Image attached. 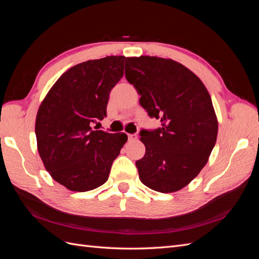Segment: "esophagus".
Returning <instances> with one entry per match:
<instances>
[{
  "label": "esophagus",
  "instance_id": "34e87169",
  "mask_svg": "<svg viewBox=\"0 0 259 259\" xmlns=\"http://www.w3.org/2000/svg\"><path fill=\"white\" fill-rule=\"evenodd\" d=\"M127 137H128V140H135V139H137V135L136 134H127Z\"/></svg>",
  "mask_w": 259,
  "mask_h": 259
}]
</instances>
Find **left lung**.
<instances>
[{"label": "left lung", "mask_w": 259, "mask_h": 259, "mask_svg": "<svg viewBox=\"0 0 259 259\" xmlns=\"http://www.w3.org/2000/svg\"><path fill=\"white\" fill-rule=\"evenodd\" d=\"M125 77L139 104L161 127L139 133L146 147L136 161L139 179L162 193L183 189L205 166L216 144L218 122L209 94L179 62L160 57L126 58Z\"/></svg>", "instance_id": "obj_1"}]
</instances>
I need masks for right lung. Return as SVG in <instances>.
Segmentation results:
<instances>
[{
    "mask_svg": "<svg viewBox=\"0 0 259 259\" xmlns=\"http://www.w3.org/2000/svg\"><path fill=\"white\" fill-rule=\"evenodd\" d=\"M124 56L88 60L56 81L38 108L37 151L53 179L85 192L104 185L121 148L124 133L94 131L107 115L109 94L124 74Z\"/></svg>",
    "mask_w": 259,
    "mask_h": 259,
    "instance_id": "right-lung-1",
    "label": "right lung"
}]
</instances>
